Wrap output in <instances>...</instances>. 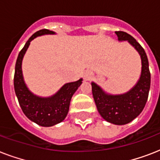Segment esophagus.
<instances>
[{
	"instance_id": "1",
	"label": "esophagus",
	"mask_w": 160,
	"mask_h": 160,
	"mask_svg": "<svg viewBox=\"0 0 160 160\" xmlns=\"http://www.w3.org/2000/svg\"><path fill=\"white\" fill-rule=\"evenodd\" d=\"M92 77V73L89 71V70H86L84 74V78H85V80H90Z\"/></svg>"
}]
</instances>
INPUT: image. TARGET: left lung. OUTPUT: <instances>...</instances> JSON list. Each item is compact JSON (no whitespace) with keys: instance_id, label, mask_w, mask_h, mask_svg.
<instances>
[{"instance_id":"left-lung-1","label":"left lung","mask_w":160,"mask_h":160,"mask_svg":"<svg viewBox=\"0 0 160 160\" xmlns=\"http://www.w3.org/2000/svg\"><path fill=\"white\" fill-rule=\"evenodd\" d=\"M119 41H127L141 58V75L131 90L121 95H110L100 86L91 83L92 94L100 114L106 121L114 124H126L134 119L144 109L150 89L149 60L144 48L135 39L124 31H115Z\"/></svg>"}]
</instances>
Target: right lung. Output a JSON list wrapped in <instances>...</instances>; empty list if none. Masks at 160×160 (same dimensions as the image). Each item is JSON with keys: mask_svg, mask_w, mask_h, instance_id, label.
<instances>
[{"mask_svg": "<svg viewBox=\"0 0 160 160\" xmlns=\"http://www.w3.org/2000/svg\"><path fill=\"white\" fill-rule=\"evenodd\" d=\"M54 31L43 29L37 31L29 38L18 55L15 68L14 88L16 97L22 111L31 121L44 127L53 126L63 121L70 108V100L73 95L82 84V79L75 82L66 83L50 97H40L34 95L24 81L21 64L31 41L37 36L43 35H54Z\"/></svg>", "mask_w": 160, "mask_h": 160, "instance_id": "obj_1", "label": "right lung"}]
</instances>
